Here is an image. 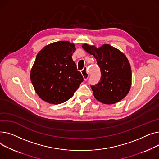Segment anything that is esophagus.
<instances>
[{
    "instance_id": "esophagus-1",
    "label": "esophagus",
    "mask_w": 159,
    "mask_h": 159,
    "mask_svg": "<svg viewBox=\"0 0 159 159\" xmlns=\"http://www.w3.org/2000/svg\"><path fill=\"white\" fill-rule=\"evenodd\" d=\"M81 74H82L83 77L84 78V80H87L89 78V71L87 70V67H85L81 70Z\"/></svg>"
}]
</instances>
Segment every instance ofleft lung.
Instances as JSON below:
<instances>
[{
  "label": "left lung",
  "mask_w": 159,
  "mask_h": 159,
  "mask_svg": "<svg viewBox=\"0 0 159 159\" xmlns=\"http://www.w3.org/2000/svg\"><path fill=\"white\" fill-rule=\"evenodd\" d=\"M82 48L94 57L100 67V81L92 85L95 98L106 105L115 104L128 94L132 85V70L125 54L108 44L97 48L87 43Z\"/></svg>",
  "instance_id": "obj_1"
}]
</instances>
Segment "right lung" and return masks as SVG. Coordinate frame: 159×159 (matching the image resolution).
Wrapping results in <instances>:
<instances>
[{"instance_id": "1", "label": "right lung", "mask_w": 159, "mask_h": 159, "mask_svg": "<svg viewBox=\"0 0 159 159\" xmlns=\"http://www.w3.org/2000/svg\"><path fill=\"white\" fill-rule=\"evenodd\" d=\"M73 43L59 41L50 43L36 55L30 73L35 92L44 101L58 105L72 98L83 81L72 54Z\"/></svg>"}]
</instances>
